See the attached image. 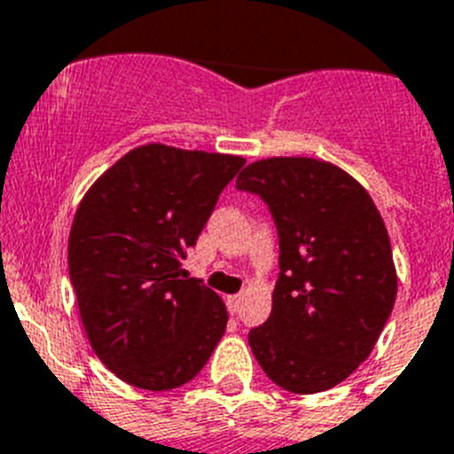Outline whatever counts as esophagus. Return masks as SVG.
Segmentation results:
<instances>
[{"label":"esophagus","instance_id":"1","mask_svg":"<svg viewBox=\"0 0 454 454\" xmlns=\"http://www.w3.org/2000/svg\"><path fill=\"white\" fill-rule=\"evenodd\" d=\"M239 304H241L239 295H228L226 298V307H228V311H231V316H235V313L239 311Z\"/></svg>","mask_w":454,"mask_h":454}]
</instances>
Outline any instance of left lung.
<instances>
[{
	"label": "left lung",
	"mask_w": 454,
	"mask_h": 454,
	"mask_svg": "<svg viewBox=\"0 0 454 454\" xmlns=\"http://www.w3.org/2000/svg\"><path fill=\"white\" fill-rule=\"evenodd\" d=\"M237 190L269 206L279 237L273 309L248 345L282 389H332L370 356L396 300L383 217L354 176L307 156L255 160Z\"/></svg>",
	"instance_id": "1"
}]
</instances>
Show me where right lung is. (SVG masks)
Wrapping results in <instances>:
<instances>
[{
  "instance_id": "1",
  "label": "right lung",
  "mask_w": 454,
  "mask_h": 454,
  "mask_svg": "<svg viewBox=\"0 0 454 454\" xmlns=\"http://www.w3.org/2000/svg\"><path fill=\"white\" fill-rule=\"evenodd\" d=\"M247 160L150 143L89 188L69 232V278L103 365L141 389L201 372L226 332L222 298L181 269Z\"/></svg>"
}]
</instances>
